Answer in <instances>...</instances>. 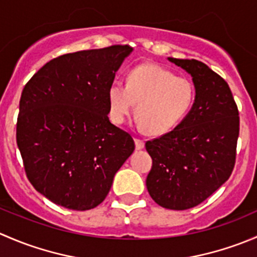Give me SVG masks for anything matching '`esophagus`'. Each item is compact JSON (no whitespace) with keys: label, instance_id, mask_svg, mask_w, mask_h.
<instances>
[{"label":"esophagus","instance_id":"1","mask_svg":"<svg viewBox=\"0 0 257 257\" xmlns=\"http://www.w3.org/2000/svg\"><path fill=\"white\" fill-rule=\"evenodd\" d=\"M134 142H136V148H137V150L143 149V148H144V142L142 141V139L136 138V139H134Z\"/></svg>","mask_w":257,"mask_h":257}]
</instances>
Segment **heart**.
<instances>
[{"label":"heart","instance_id":"heart-1","mask_svg":"<svg viewBox=\"0 0 257 257\" xmlns=\"http://www.w3.org/2000/svg\"><path fill=\"white\" fill-rule=\"evenodd\" d=\"M194 95L193 83L185 77L157 64H142L129 72L126 84L115 80L109 85V116L113 123H124L138 104V125L152 136H163L188 115Z\"/></svg>","mask_w":257,"mask_h":257}]
</instances>
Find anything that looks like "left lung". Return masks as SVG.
Instances as JSON below:
<instances>
[{
	"mask_svg": "<svg viewBox=\"0 0 257 257\" xmlns=\"http://www.w3.org/2000/svg\"><path fill=\"white\" fill-rule=\"evenodd\" d=\"M168 61L188 72L195 100L169 133L145 143L153 159L147 177L149 195L170 210L194 208L231 175L239 138V110L229 84L196 59Z\"/></svg>",
	"mask_w": 257,
	"mask_h": 257,
	"instance_id": "left-lung-1",
	"label": "left lung"
}]
</instances>
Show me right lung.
<instances>
[{
	"instance_id": "add662e5",
	"label": "right lung",
	"mask_w": 257,
	"mask_h": 257,
	"mask_svg": "<svg viewBox=\"0 0 257 257\" xmlns=\"http://www.w3.org/2000/svg\"><path fill=\"white\" fill-rule=\"evenodd\" d=\"M129 46L79 51L46 63L22 90L17 145L33 188L57 205H99L134 141L109 121L108 89Z\"/></svg>"
}]
</instances>
